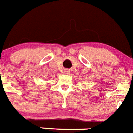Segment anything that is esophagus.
Instances as JSON below:
<instances>
[{"mask_svg":"<svg viewBox=\"0 0 133 133\" xmlns=\"http://www.w3.org/2000/svg\"><path fill=\"white\" fill-rule=\"evenodd\" d=\"M64 72H65V73H66V74H69V71H68V70L65 71H64Z\"/></svg>","mask_w":133,"mask_h":133,"instance_id":"obj_1","label":"esophagus"}]
</instances>
